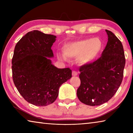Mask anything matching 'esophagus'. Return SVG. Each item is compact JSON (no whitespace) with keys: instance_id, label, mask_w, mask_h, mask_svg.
Instances as JSON below:
<instances>
[{"instance_id":"obj_1","label":"esophagus","mask_w":133,"mask_h":133,"mask_svg":"<svg viewBox=\"0 0 133 133\" xmlns=\"http://www.w3.org/2000/svg\"><path fill=\"white\" fill-rule=\"evenodd\" d=\"M78 75V73H77V71H72V76H77Z\"/></svg>"}]
</instances>
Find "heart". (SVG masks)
<instances>
[{
    "label": "heart",
    "mask_w": 133,
    "mask_h": 133,
    "mask_svg": "<svg viewBox=\"0 0 133 133\" xmlns=\"http://www.w3.org/2000/svg\"><path fill=\"white\" fill-rule=\"evenodd\" d=\"M102 47V42L98 38H89L64 45L63 53L66 57H78V62L81 64H87L94 61ZM58 58L66 60L64 56L58 55Z\"/></svg>",
    "instance_id": "1"
}]
</instances>
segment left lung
Segmentation results:
<instances>
[{
	"label": "left lung",
	"instance_id": "obj_1",
	"mask_svg": "<svg viewBox=\"0 0 133 133\" xmlns=\"http://www.w3.org/2000/svg\"><path fill=\"white\" fill-rule=\"evenodd\" d=\"M108 42L102 56L80 67V85L77 96L91 106L106 103L117 91L123 78L125 59L123 44L111 31L105 30Z\"/></svg>",
	"mask_w": 133,
	"mask_h": 133
}]
</instances>
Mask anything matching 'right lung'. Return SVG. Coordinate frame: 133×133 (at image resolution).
<instances>
[{"instance_id": "obj_1", "label": "right lung", "mask_w": 133, "mask_h": 133, "mask_svg": "<svg viewBox=\"0 0 133 133\" xmlns=\"http://www.w3.org/2000/svg\"><path fill=\"white\" fill-rule=\"evenodd\" d=\"M56 36L39 30L29 31L16 45L12 58V77L21 96L28 103L46 106L57 98L59 87L71 77L69 68L58 69L49 58Z\"/></svg>"}]
</instances>
